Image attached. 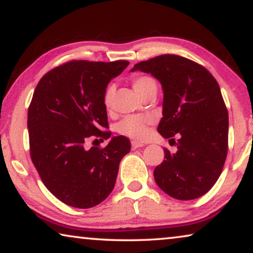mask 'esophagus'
<instances>
[{"instance_id": "obj_1", "label": "esophagus", "mask_w": 253, "mask_h": 253, "mask_svg": "<svg viewBox=\"0 0 253 253\" xmlns=\"http://www.w3.org/2000/svg\"><path fill=\"white\" fill-rule=\"evenodd\" d=\"M142 146H144V144H141V142H138V141H132L131 142V148L133 149H137V148H140V147H142Z\"/></svg>"}]
</instances>
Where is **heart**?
Instances as JSON below:
<instances>
[{"label": "heart", "instance_id": "b5f03b06", "mask_svg": "<svg viewBox=\"0 0 253 253\" xmlns=\"http://www.w3.org/2000/svg\"><path fill=\"white\" fill-rule=\"evenodd\" d=\"M153 86H156V83L152 78H148V76H139V78L133 80V87L140 97H142V94L147 92ZM112 97L113 87L108 86L104 94V104L106 107H108L109 104H111ZM151 121L152 120L149 116H126V118L118 123L116 130H118L120 134L140 140V139H144L146 134H147L148 126L151 124Z\"/></svg>", "mask_w": 253, "mask_h": 253}]
</instances>
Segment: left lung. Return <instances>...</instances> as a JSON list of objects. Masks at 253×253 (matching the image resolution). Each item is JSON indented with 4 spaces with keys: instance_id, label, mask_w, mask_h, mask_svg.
Instances as JSON below:
<instances>
[{
    "instance_id": "left-lung-1",
    "label": "left lung",
    "mask_w": 253,
    "mask_h": 253,
    "mask_svg": "<svg viewBox=\"0 0 253 253\" xmlns=\"http://www.w3.org/2000/svg\"><path fill=\"white\" fill-rule=\"evenodd\" d=\"M134 71L162 85L157 131L164 138L179 135L177 152L164 148V161L154 170L157 186L177 200L204 195L218 180L228 149V112L219 84L203 66L175 54L140 61Z\"/></svg>"
}]
</instances>
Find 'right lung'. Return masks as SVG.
Wrapping results in <instances>:
<instances>
[{"label":"right lung","mask_w":253,"mask_h":253,"mask_svg":"<svg viewBox=\"0 0 253 253\" xmlns=\"http://www.w3.org/2000/svg\"><path fill=\"white\" fill-rule=\"evenodd\" d=\"M129 61L72 60L47 72L28 108L31 157L45 187L67 206L96 207L114 188L121 160L131 149L124 135L104 148H85L90 137L108 139L104 94Z\"/></svg>","instance_id":"right-lung-1"}]
</instances>
